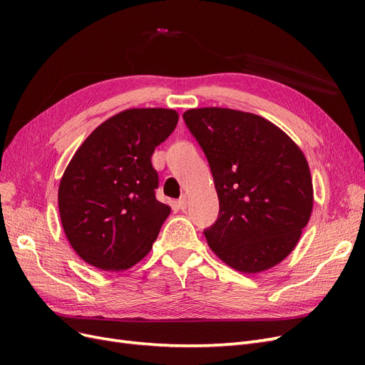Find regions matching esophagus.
I'll list each match as a JSON object with an SVG mask.
<instances>
[{
  "mask_svg": "<svg viewBox=\"0 0 365 365\" xmlns=\"http://www.w3.org/2000/svg\"><path fill=\"white\" fill-rule=\"evenodd\" d=\"M187 204H189V201H187V195H182L180 200H178V207L181 210H185L187 208Z\"/></svg>",
  "mask_w": 365,
  "mask_h": 365,
  "instance_id": "esophagus-1",
  "label": "esophagus"
}]
</instances>
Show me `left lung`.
Instances as JSON below:
<instances>
[{
  "instance_id": "obj_1",
  "label": "left lung",
  "mask_w": 365,
  "mask_h": 365,
  "mask_svg": "<svg viewBox=\"0 0 365 365\" xmlns=\"http://www.w3.org/2000/svg\"><path fill=\"white\" fill-rule=\"evenodd\" d=\"M182 118L205 153L219 197L217 220L204 230L210 248L245 274L275 267L295 248L312 213L303 152L251 113L196 108Z\"/></svg>"
}]
</instances>
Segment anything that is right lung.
<instances>
[{"label":"right lung","instance_id":"right-lung-1","mask_svg":"<svg viewBox=\"0 0 365 365\" xmlns=\"http://www.w3.org/2000/svg\"><path fill=\"white\" fill-rule=\"evenodd\" d=\"M178 113L134 108L108 118L77 149L59 184L61 222L79 257L103 271L134 267L150 251L170 207L155 197L152 153Z\"/></svg>","mask_w":365,"mask_h":365}]
</instances>
